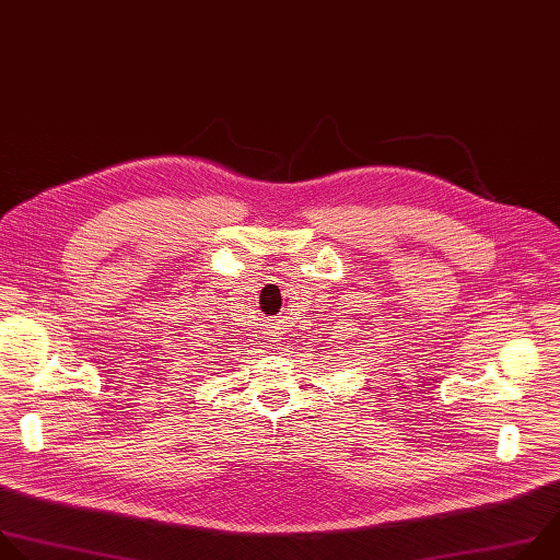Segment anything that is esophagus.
Instances as JSON below:
<instances>
[{"label":"esophagus","instance_id":"obj_1","mask_svg":"<svg viewBox=\"0 0 560 560\" xmlns=\"http://www.w3.org/2000/svg\"><path fill=\"white\" fill-rule=\"evenodd\" d=\"M271 330L267 332V342H262V345H267V349H273V347H278V338H276V326H269Z\"/></svg>","mask_w":560,"mask_h":560}]
</instances>
